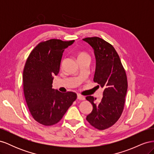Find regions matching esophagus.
Returning a JSON list of instances; mask_svg holds the SVG:
<instances>
[{
    "label": "esophagus",
    "instance_id": "esophagus-1",
    "mask_svg": "<svg viewBox=\"0 0 154 154\" xmlns=\"http://www.w3.org/2000/svg\"><path fill=\"white\" fill-rule=\"evenodd\" d=\"M77 98L80 100H84L85 99V97L80 94H77Z\"/></svg>",
    "mask_w": 154,
    "mask_h": 154
}]
</instances>
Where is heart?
<instances>
[{"mask_svg":"<svg viewBox=\"0 0 154 154\" xmlns=\"http://www.w3.org/2000/svg\"><path fill=\"white\" fill-rule=\"evenodd\" d=\"M89 58V57H88V55L87 53L85 52H80L78 55V60L80 58Z\"/></svg>","mask_w":154,"mask_h":154,"instance_id":"1","label":"heart"}]
</instances>
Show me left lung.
<instances>
[{"instance_id": "obj_1", "label": "left lung", "mask_w": 154, "mask_h": 154, "mask_svg": "<svg viewBox=\"0 0 154 154\" xmlns=\"http://www.w3.org/2000/svg\"><path fill=\"white\" fill-rule=\"evenodd\" d=\"M94 50L96 71L94 82L104 88L103 97L99 102L96 98L86 97L92 105V110L86 119L98 130L112 126L120 118L123 110L128 83L125 69L114 47L99 37L83 39Z\"/></svg>"}]
</instances>
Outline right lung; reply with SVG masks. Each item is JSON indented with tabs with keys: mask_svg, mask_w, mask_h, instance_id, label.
Returning <instances> with one entry per match:
<instances>
[{
	"mask_svg": "<svg viewBox=\"0 0 154 154\" xmlns=\"http://www.w3.org/2000/svg\"><path fill=\"white\" fill-rule=\"evenodd\" d=\"M74 42L58 39L42 42L27 59L23 71L25 99L32 118L43 125L59 122L76 99V93H62L52 88L53 76L59 72L63 52Z\"/></svg>",
	"mask_w": 154,
	"mask_h": 154,
	"instance_id": "obj_1",
	"label": "right lung"
}]
</instances>
